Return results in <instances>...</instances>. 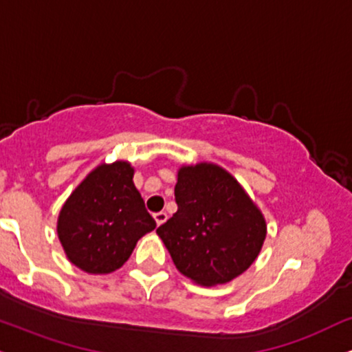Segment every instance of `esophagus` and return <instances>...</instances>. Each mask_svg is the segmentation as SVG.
<instances>
[{
  "label": "esophagus",
  "instance_id": "esophagus-1",
  "mask_svg": "<svg viewBox=\"0 0 352 352\" xmlns=\"http://www.w3.org/2000/svg\"><path fill=\"white\" fill-rule=\"evenodd\" d=\"M153 217H155V222H156V225H158V227L166 222V219H168V215L164 214V212H156Z\"/></svg>",
  "mask_w": 352,
  "mask_h": 352
}]
</instances>
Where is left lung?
Returning <instances> with one entry per match:
<instances>
[{
    "instance_id": "left-lung-1",
    "label": "left lung",
    "mask_w": 352,
    "mask_h": 352,
    "mask_svg": "<svg viewBox=\"0 0 352 352\" xmlns=\"http://www.w3.org/2000/svg\"><path fill=\"white\" fill-rule=\"evenodd\" d=\"M176 214L156 233L177 271L202 285L225 284L261 251L266 222L232 175L215 164L181 168Z\"/></svg>"
}]
</instances>
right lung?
Wrapping results in <instances>:
<instances>
[{
    "instance_id": "add662e5",
    "label": "right lung",
    "mask_w": 352,
    "mask_h": 352,
    "mask_svg": "<svg viewBox=\"0 0 352 352\" xmlns=\"http://www.w3.org/2000/svg\"><path fill=\"white\" fill-rule=\"evenodd\" d=\"M132 177L129 163L102 164L65 202L56 230L68 259L81 271H116L156 227Z\"/></svg>"
}]
</instances>
